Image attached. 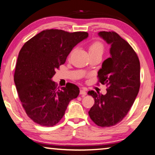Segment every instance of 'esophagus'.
Masks as SVG:
<instances>
[{
	"label": "esophagus",
	"mask_w": 155,
	"mask_h": 155,
	"mask_svg": "<svg viewBox=\"0 0 155 155\" xmlns=\"http://www.w3.org/2000/svg\"><path fill=\"white\" fill-rule=\"evenodd\" d=\"M80 94L81 96H82L83 97L85 96V95H87V92H86L84 88H81L80 90Z\"/></svg>",
	"instance_id": "34e87169"
}]
</instances>
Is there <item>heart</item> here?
Here are the masks:
<instances>
[{
  "instance_id": "heart-1",
  "label": "heart",
  "mask_w": 155,
  "mask_h": 155,
  "mask_svg": "<svg viewBox=\"0 0 155 155\" xmlns=\"http://www.w3.org/2000/svg\"><path fill=\"white\" fill-rule=\"evenodd\" d=\"M104 51V45L103 44L99 41H95L91 43L89 46V53L95 54V53H101L103 54Z\"/></svg>"
}]
</instances>
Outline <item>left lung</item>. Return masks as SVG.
I'll return each instance as SVG.
<instances>
[{"label": "left lung", "instance_id": "left-lung-1", "mask_svg": "<svg viewBox=\"0 0 155 155\" xmlns=\"http://www.w3.org/2000/svg\"><path fill=\"white\" fill-rule=\"evenodd\" d=\"M98 35L111 46V57L98 72V84L106 85L107 94L88 91L95 101L88 114L103 128L117 124L129 111L140 90V63L133 48L117 33L101 31Z\"/></svg>", "mask_w": 155, "mask_h": 155}]
</instances>
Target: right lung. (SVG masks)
I'll use <instances>...</instances> for the list:
<instances>
[{
    "label": "right lung",
    "mask_w": 155,
    "mask_h": 155,
    "mask_svg": "<svg viewBox=\"0 0 155 155\" xmlns=\"http://www.w3.org/2000/svg\"><path fill=\"white\" fill-rule=\"evenodd\" d=\"M85 31L46 29L26 42L18 57L14 82L26 114L37 124L53 127L64 115L79 88L68 83L60 90L51 80L72 48L87 38Z\"/></svg>",
    "instance_id": "1"
}]
</instances>
